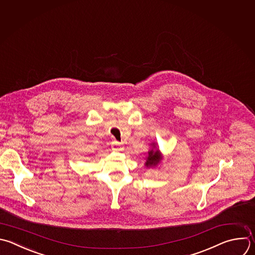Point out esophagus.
Masks as SVG:
<instances>
[{"label":"esophagus","instance_id":"obj_1","mask_svg":"<svg viewBox=\"0 0 255 255\" xmlns=\"http://www.w3.org/2000/svg\"><path fill=\"white\" fill-rule=\"evenodd\" d=\"M112 149L114 150V151H122V150H124V148H123V146H121L118 142H113V146H112Z\"/></svg>","mask_w":255,"mask_h":255}]
</instances>
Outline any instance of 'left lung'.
Segmentation results:
<instances>
[{
	"mask_svg": "<svg viewBox=\"0 0 255 255\" xmlns=\"http://www.w3.org/2000/svg\"><path fill=\"white\" fill-rule=\"evenodd\" d=\"M150 145L152 147L151 149H149L147 156L145 157L146 161L144 165L146 166V168H156L163 160V155L160 152V150L157 148V143L152 142Z\"/></svg>",
	"mask_w": 255,
	"mask_h": 255,
	"instance_id": "obj_1",
	"label": "left lung"
}]
</instances>
